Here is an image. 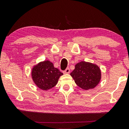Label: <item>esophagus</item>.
I'll list each match as a JSON object with an SVG mask.
<instances>
[{"instance_id":"34e87169","label":"esophagus","mask_w":129,"mask_h":129,"mask_svg":"<svg viewBox=\"0 0 129 129\" xmlns=\"http://www.w3.org/2000/svg\"><path fill=\"white\" fill-rule=\"evenodd\" d=\"M63 73H65V74L69 73H70V69L69 68L66 69H65V70H64V71H63Z\"/></svg>"}]
</instances>
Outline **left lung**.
<instances>
[{
	"mask_svg": "<svg viewBox=\"0 0 129 129\" xmlns=\"http://www.w3.org/2000/svg\"><path fill=\"white\" fill-rule=\"evenodd\" d=\"M70 75L79 87L84 90L93 89L99 83L101 71L96 64L80 61L75 65V69Z\"/></svg>",
	"mask_w": 129,
	"mask_h": 129,
	"instance_id": "1",
	"label": "left lung"
}]
</instances>
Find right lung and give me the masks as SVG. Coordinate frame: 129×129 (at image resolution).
<instances>
[{"label": "right lung", "instance_id": "add662e5", "mask_svg": "<svg viewBox=\"0 0 129 129\" xmlns=\"http://www.w3.org/2000/svg\"><path fill=\"white\" fill-rule=\"evenodd\" d=\"M63 73L50 61H42L34 66L31 76L35 83L40 89L47 90L53 87Z\"/></svg>", "mask_w": 129, "mask_h": 129}]
</instances>
